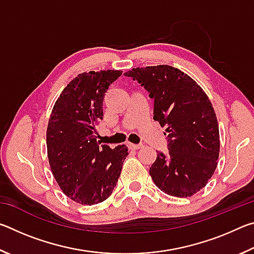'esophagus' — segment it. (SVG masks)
I'll return each instance as SVG.
<instances>
[{"label": "esophagus", "mask_w": 254, "mask_h": 254, "mask_svg": "<svg viewBox=\"0 0 254 254\" xmlns=\"http://www.w3.org/2000/svg\"><path fill=\"white\" fill-rule=\"evenodd\" d=\"M143 147V144H134V143H128V148L131 150H139Z\"/></svg>", "instance_id": "34e87169"}]
</instances>
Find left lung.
I'll return each mask as SVG.
<instances>
[{
  "label": "left lung",
  "instance_id": "1",
  "mask_svg": "<svg viewBox=\"0 0 254 254\" xmlns=\"http://www.w3.org/2000/svg\"><path fill=\"white\" fill-rule=\"evenodd\" d=\"M137 80L154 100L153 119L168 133V153L150 167L156 186L175 197H190L207 185L217 166L220 131L208 96L196 81L168 65L136 67Z\"/></svg>",
  "mask_w": 254,
  "mask_h": 254
}]
</instances>
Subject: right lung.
Here are the masks:
<instances>
[{
  "instance_id": "1",
  "label": "right lung",
  "mask_w": 254,
  "mask_h": 254,
  "mask_svg": "<svg viewBox=\"0 0 254 254\" xmlns=\"http://www.w3.org/2000/svg\"><path fill=\"white\" fill-rule=\"evenodd\" d=\"M121 75V70L81 72L51 111L47 127L50 168L64 194L81 205L109 198L128 154L126 144L111 149L96 135L105 93Z\"/></svg>"
}]
</instances>
